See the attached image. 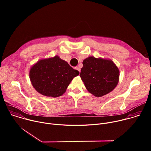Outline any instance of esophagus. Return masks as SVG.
Masks as SVG:
<instances>
[{"mask_svg": "<svg viewBox=\"0 0 151 151\" xmlns=\"http://www.w3.org/2000/svg\"><path fill=\"white\" fill-rule=\"evenodd\" d=\"M75 69H76V70H77L80 73V72H81V69H80V68H79V67H76V68H75Z\"/></svg>", "mask_w": 151, "mask_h": 151, "instance_id": "obj_1", "label": "esophagus"}]
</instances>
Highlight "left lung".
Masks as SVG:
<instances>
[{
  "instance_id": "left-lung-1",
  "label": "left lung",
  "mask_w": 151,
  "mask_h": 151,
  "mask_svg": "<svg viewBox=\"0 0 151 151\" xmlns=\"http://www.w3.org/2000/svg\"><path fill=\"white\" fill-rule=\"evenodd\" d=\"M80 77L87 90L96 97H102L116 87L119 71L115 64L108 59L89 57L83 62Z\"/></svg>"
}]
</instances>
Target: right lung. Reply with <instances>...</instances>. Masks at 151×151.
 Masks as SVG:
<instances>
[{
  "mask_svg": "<svg viewBox=\"0 0 151 151\" xmlns=\"http://www.w3.org/2000/svg\"><path fill=\"white\" fill-rule=\"evenodd\" d=\"M79 72L58 56L42 59L31 68L30 79L40 94L52 97L62 96L72 80Z\"/></svg>",
  "mask_w": 151,
  "mask_h": 151,
  "instance_id": "1",
  "label": "right lung"
}]
</instances>
